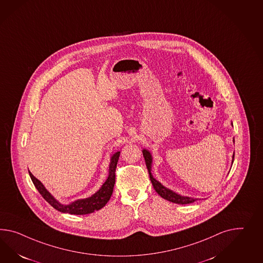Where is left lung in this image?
I'll return each instance as SVG.
<instances>
[{
    "mask_svg": "<svg viewBox=\"0 0 263 263\" xmlns=\"http://www.w3.org/2000/svg\"><path fill=\"white\" fill-rule=\"evenodd\" d=\"M235 142V139H234ZM143 153V156L145 158V162H146V166L148 168V175H149V179L152 181V184L155 188V192L163 197L164 199L171 201V202L176 203V204H190V203L195 202V200H197V198H192V197H188V196H183V195H178L175 192H173L172 190L166 188L162 185L161 183L157 181L155 177L152 175L151 171H152V162H153V157L152 155L149 154L148 149L144 148L142 151ZM234 158H235V155H233V162H234Z\"/></svg>",
    "mask_w": 263,
    "mask_h": 263,
    "instance_id": "obj_1",
    "label": "left lung"
}]
</instances>
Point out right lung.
I'll return each mask as SVG.
<instances>
[{
  "label": "right lung",
  "instance_id": "right-lung-1",
  "mask_svg": "<svg viewBox=\"0 0 263 263\" xmlns=\"http://www.w3.org/2000/svg\"><path fill=\"white\" fill-rule=\"evenodd\" d=\"M119 155L120 152H116L115 155H112L110 157L108 178L95 195L89 196L88 198L75 200L68 205L61 204L58 200H56L47 189L45 188L42 182L38 180L29 171L28 173L31 180L33 182L34 186L38 190L40 195L53 207L54 209L62 213H68L70 215H87L102 209L108 203L110 196L112 195L115 183V168L119 159Z\"/></svg>",
  "mask_w": 263,
  "mask_h": 263
}]
</instances>
